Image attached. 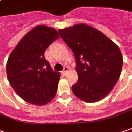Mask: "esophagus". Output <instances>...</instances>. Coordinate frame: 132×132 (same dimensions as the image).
Masks as SVG:
<instances>
[{"label": "esophagus", "instance_id": "esophagus-1", "mask_svg": "<svg viewBox=\"0 0 132 132\" xmlns=\"http://www.w3.org/2000/svg\"><path fill=\"white\" fill-rule=\"evenodd\" d=\"M68 70H69L68 68H67V67H64V69H63V71H62V73H63L64 75H66V74H67V72H68Z\"/></svg>", "mask_w": 132, "mask_h": 132}]
</instances>
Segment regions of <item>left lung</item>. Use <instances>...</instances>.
Instances as JSON below:
<instances>
[{"mask_svg": "<svg viewBox=\"0 0 132 132\" xmlns=\"http://www.w3.org/2000/svg\"><path fill=\"white\" fill-rule=\"evenodd\" d=\"M74 54L78 79L73 94L86 102H96L109 94L121 72L123 57L116 43L102 32L86 24L59 30Z\"/></svg>", "mask_w": 132, "mask_h": 132, "instance_id": "obj_1", "label": "left lung"}]
</instances>
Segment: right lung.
I'll return each instance as SVG.
<instances>
[{
  "instance_id": "obj_1",
  "label": "right lung",
  "mask_w": 132,
  "mask_h": 132,
  "mask_svg": "<svg viewBox=\"0 0 132 132\" xmlns=\"http://www.w3.org/2000/svg\"><path fill=\"white\" fill-rule=\"evenodd\" d=\"M60 37L54 28L38 25L29 31L11 53L6 64L8 80L25 102L43 105L54 98L60 78L44 53Z\"/></svg>"
}]
</instances>
